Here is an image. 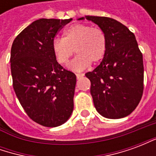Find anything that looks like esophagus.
I'll list each match as a JSON object with an SVG mask.
<instances>
[{"label":"esophagus","mask_w":156,"mask_h":156,"mask_svg":"<svg viewBox=\"0 0 156 156\" xmlns=\"http://www.w3.org/2000/svg\"><path fill=\"white\" fill-rule=\"evenodd\" d=\"M83 76H84L83 73H76V77H77V78H82V77H83Z\"/></svg>","instance_id":"obj_1"}]
</instances>
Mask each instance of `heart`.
I'll use <instances>...</instances> for the list:
<instances>
[{
  "label": "heart",
  "mask_w": 156,
  "mask_h": 156,
  "mask_svg": "<svg viewBox=\"0 0 156 156\" xmlns=\"http://www.w3.org/2000/svg\"><path fill=\"white\" fill-rule=\"evenodd\" d=\"M51 48L56 60L62 65L68 63L75 50L78 56L68 67L81 71L91 62L96 64L103 60L107 51V37L102 29L78 23L65 30L62 39H54Z\"/></svg>",
  "instance_id": "1"
}]
</instances>
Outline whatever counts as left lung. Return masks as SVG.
<instances>
[{"label":"left lung","mask_w":156,"mask_h":156,"mask_svg":"<svg viewBox=\"0 0 156 156\" xmlns=\"http://www.w3.org/2000/svg\"><path fill=\"white\" fill-rule=\"evenodd\" d=\"M85 18L97 24L107 37L105 58L94 71L85 74L91 82L95 108L108 119L126 117L137 107L144 90L143 55L135 36L115 19L94 16Z\"/></svg>","instance_id":"obj_1"}]
</instances>
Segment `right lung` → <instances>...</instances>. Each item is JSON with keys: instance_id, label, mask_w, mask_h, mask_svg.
I'll return each mask as SVG.
<instances>
[{"instance_id": "add662e5", "label": "right lung", "mask_w": 156, "mask_h": 156, "mask_svg": "<svg viewBox=\"0 0 156 156\" xmlns=\"http://www.w3.org/2000/svg\"><path fill=\"white\" fill-rule=\"evenodd\" d=\"M72 18H41L15 38L11 50L13 88L27 115L46 127L64 124L73 110L76 75L56 60L52 41Z\"/></svg>"}]
</instances>
